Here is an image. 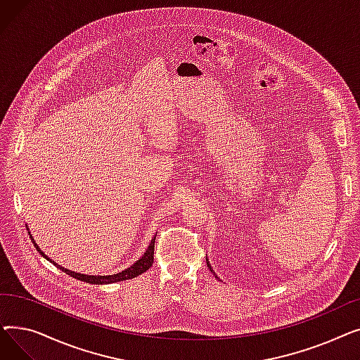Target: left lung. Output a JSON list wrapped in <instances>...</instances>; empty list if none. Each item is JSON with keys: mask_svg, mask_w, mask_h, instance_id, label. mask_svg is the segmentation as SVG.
I'll use <instances>...</instances> for the list:
<instances>
[{"mask_svg": "<svg viewBox=\"0 0 360 360\" xmlns=\"http://www.w3.org/2000/svg\"><path fill=\"white\" fill-rule=\"evenodd\" d=\"M207 264H209V259H207ZM209 269H210V270L213 271V269H212V266H210V264H209ZM213 273H214V271H213Z\"/></svg>", "mask_w": 360, "mask_h": 360, "instance_id": "left-lung-1", "label": "left lung"}]
</instances>
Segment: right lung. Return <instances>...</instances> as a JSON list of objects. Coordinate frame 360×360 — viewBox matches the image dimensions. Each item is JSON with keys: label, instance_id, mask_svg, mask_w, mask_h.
I'll use <instances>...</instances> for the list:
<instances>
[{"label": "right lung", "instance_id": "right-lung-1", "mask_svg": "<svg viewBox=\"0 0 360 360\" xmlns=\"http://www.w3.org/2000/svg\"><path fill=\"white\" fill-rule=\"evenodd\" d=\"M30 239H32L33 245L36 247V250L39 251V254H41L44 258H46L49 262H53L52 259H49V258L42 252V250H41L39 247H37V243L34 242V239L32 238V235H30ZM155 240H156V236H155L153 239H151V242H150V245L147 247L144 255H143L137 262L132 264L131 267L125 269L124 271L117 273V274H112V276H87V274H80V273L70 271V270H67V269L58 266V264H55V262H53V264H55V266L58 267L60 270H63L65 274H68V276H71V277H74V278H77V280L90 283V285H109V283H117V281H122V280H128V278H134V277L143 274L144 271H147V270L151 267V264H153Z\"/></svg>", "mask_w": 360, "mask_h": 360}]
</instances>
